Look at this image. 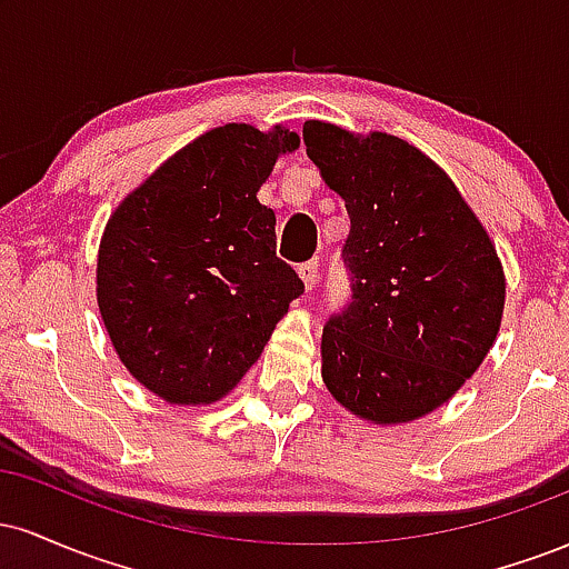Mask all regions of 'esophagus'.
Returning a JSON list of instances; mask_svg holds the SVG:
<instances>
[{
    "mask_svg": "<svg viewBox=\"0 0 569 569\" xmlns=\"http://www.w3.org/2000/svg\"><path fill=\"white\" fill-rule=\"evenodd\" d=\"M318 272H321V262H318V259H310V262L299 264V278H302L307 291L318 283Z\"/></svg>",
    "mask_w": 569,
    "mask_h": 569,
    "instance_id": "esophagus-1",
    "label": "esophagus"
}]
</instances>
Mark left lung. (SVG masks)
Returning a JSON list of instances; mask_svg holds the SVG:
<instances>
[{
  "label": "left lung",
  "mask_w": 569,
  "mask_h": 569,
  "mask_svg": "<svg viewBox=\"0 0 569 569\" xmlns=\"http://www.w3.org/2000/svg\"><path fill=\"white\" fill-rule=\"evenodd\" d=\"M307 158L345 200L350 302L323 326L329 393L377 426L449 401L498 337L506 276L447 173L398 136L307 120Z\"/></svg>",
  "instance_id": "left-lung-1"
}]
</instances>
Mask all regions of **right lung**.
<instances>
[{
  "label": "right lung",
  "instance_id": "obj_1",
  "mask_svg": "<svg viewBox=\"0 0 569 569\" xmlns=\"http://www.w3.org/2000/svg\"><path fill=\"white\" fill-rule=\"evenodd\" d=\"M299 136L230 122L168 158L117 206L98 248L96 297L117 356L171 403L224 398L262 356L305 283L276 257L257 200Z\"/></svg>",
  "mask_w": 569,
  "mask_h": 569
}]
</instances>
